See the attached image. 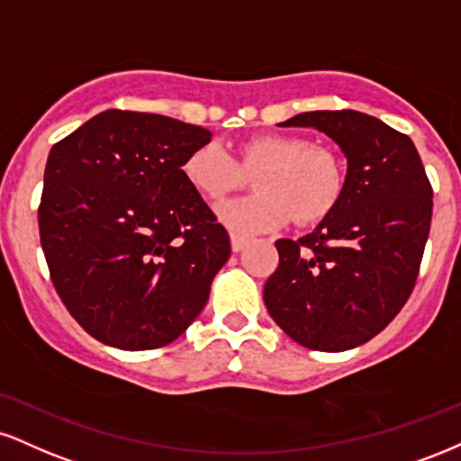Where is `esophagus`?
<instances>
[{"label":"esophagus","mask_w":461,"mask_h":461,"mask_svg":"<svg viewBox=\"0 0 461 461\" xmlns=\"http://www.w3.org/2000/svg\"><path fill=\"white\" fill-rule=\"evenodd\" d=\"M230 240H231V251H234V253H240L242 249H245V245H247V238H242V236H238V234H231Z\"/></svg>","instance_id":"esophagus-1"}]
</instances>
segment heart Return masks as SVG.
<instances>
[{"instance_id": "heart-1", "label": "heart", "mask_w": 461, "mask_h": 461, "mask_svg": "<svg viewBox=\"0 0 461 461\" xmlns=\"http://www.w3.org/2000/svg\"><path fill=\"white\" fill-rule=\"evenodd\" d=\"M242 171L251 177V197L230 199L216 208L227 230L240 236L279 230L294 216L301 225L324 219L343 191V167L335 152L298 135H258L238 148ZM240 169L219 143L197 146L182 163V176L193 191L221 199L238 186Z\"/></svg>"}]
</instances>
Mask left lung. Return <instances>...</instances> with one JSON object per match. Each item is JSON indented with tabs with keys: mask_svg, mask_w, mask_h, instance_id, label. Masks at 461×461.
Returning <instances> with one entry per match:
<instances>
[{
	"mask_svg": "<svg viewBox=\"0 0 461 461\" xmlns=\"http://www.w3.org/2000/svg\"><path fill=\"white\" fill-rule=\"evenodd\" d=\"M279 126L315 129L348 160L339 202L312 234L276 240L279 268L264 285L270 318L309 350L369 341L406 304L429 236L431 186L410 141L360 113L307 111Z\"/></svg>",
	"mask_w": 461,
	"mask_h": 461,
	"instance_id": "1",
	"label": "left lung"
}]
</instances>
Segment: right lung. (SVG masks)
<instances>
[{"label":"right lung","mask_w":461,"mask_h":461,"mask_svg":"<svg viewBox=\"0 0 461 461\" xmlns=\"http://www.w3.org/2000/svg\"><path fill=\"white\" fill-rule=\"evenodd\" d=\"M210 140L167 115L109 109L49 152L44 258L66 309L104 346H167L208 303L231 245L182 163Z\"/></svg>","instance_id":"right-lung-1"}]
</instances>
